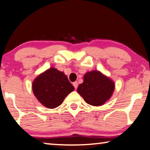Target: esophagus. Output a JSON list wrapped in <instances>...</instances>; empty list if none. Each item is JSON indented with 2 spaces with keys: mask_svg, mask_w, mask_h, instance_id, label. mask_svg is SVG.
I'll use <instances>...</instances> for the list:
<instances>
[{
  "mask_svg": "<svg viewBox=\"0 0 150 150\" xmlns=\"http://www.w3.org/2000/svg\"><path fill=\"white\" fill-rule=\"evenodd\" d=\"M73 86H74L75 89H76V88H78V82H73Z\"/></svg>",
  "mask_w": 150,
  "mask_h": 150,
  "instance_id": "obj_1",
  "label": "esophagus"
}]
</instances>
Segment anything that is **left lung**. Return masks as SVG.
I'll use <instances>...</instances> for the list:
<instances>
[{
  "mask_svg": "<svg viewBox=\"0 0 150 150\" xmlns=\"http://www.w3.org/2000/svg\"><path fill=\"white\" fill-rule=\"evenodd\" d=\"M115 89L111 78L98 70L87 72L84 81L77 88V92L87 104L100 106L110 99Z\"/></svg>",
  "mask_w": 150,
  "mask_h": 150,
  "instance_id": "left-lung-1",
  "label": "left lung"
}]
</instances>
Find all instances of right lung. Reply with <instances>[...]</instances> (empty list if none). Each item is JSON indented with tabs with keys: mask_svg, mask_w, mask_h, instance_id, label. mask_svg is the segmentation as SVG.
<instances>
[{
	"mask_svg": "<svg viewBox=\"0 0 150 150\" xmlns=\"http://www.w3.org/2000/svg\"><path fill=\"white\" fill-rule=\"evenodd\" d=\"M33 92L39 102L50 109L62 104L74 90L64 73L52 67L39 74L33 82Z\"/></svg>",
	"mask_w": 150,
	"mask_h": 150,
	"instance_id": "add662e5",
	"label": "right lung"
}]
</instances>
